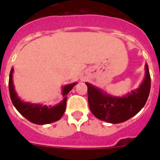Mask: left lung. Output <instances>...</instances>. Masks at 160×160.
I'll return each instance as SVG.
<instances>
[{
	"label": "left lung",
	"mask_w": 160,
	"mask_h": 160,
	"mask_svg": "<svg viewBox=\"0 0 160 160\" xmlns=\"http://www.w3.org/2000/svg\"><path fill=\"white\" fill-rule=\"evenodd\" d=\"M88 88V102L90 111L100 120L119 124L138 114L149 97L151 80L149 67L145 65V77L138 89L123 97H116L104 93L90 83Z\"/></svg>",
	"instance_id": "8db88e82"
}]
</instances>
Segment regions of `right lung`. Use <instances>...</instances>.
I'll return each mask as SVG.
<instances>
[{
	"label": "right lung",
	"mask_w": 160,
	"mask_h": 160,
	"mask_svg": "<svg viewBox=\"0 0 160 160\" xmlns=\"http://www.w3.org/2000/svg\"><path fill=\"white\" fill-rule=\"evenodd\" d=\"M13 68H11L10 76H9V91L10 96L12 101V104L20 114L23 115L29 121L32 122L36 124H46L57 121L63 116L66 108V95L69 94L72 88L76 85V83H73L70 85H65L62 90V95L64 99L60 104L55 106H46V105H36L31 103L23 102L20 98L17 96L15 91V87L12 80V74H13Z\"/></svg>",
	"instance_id": "obj_1"
}]
</instances>
